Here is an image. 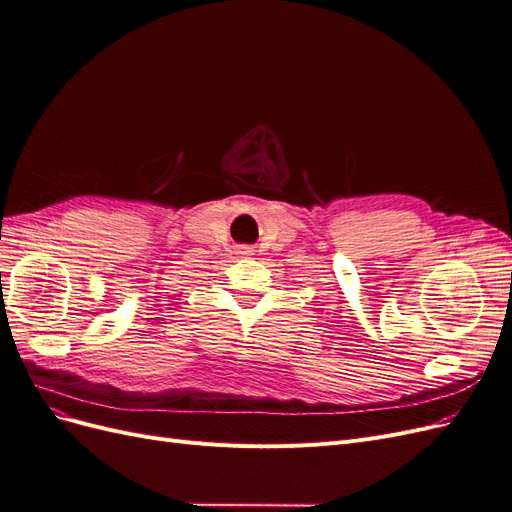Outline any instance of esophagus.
<instances>
[{
  "mask_svg": "<svg viewBox=\"0 0 512 512\" xmlns=\"http://www.w3.org/2000/svg\"><path fill=\"white\" fill-rule=\"evenodd\" d=\"M241 254H245V256H250V254H252V247H241Z\"/></svg>",
  "mask_w": 512,
  "mask_h": 512,
  "instance_id": "1",
  "label": "esophagus"
}]
</instances>
